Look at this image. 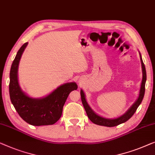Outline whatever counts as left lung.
<instances>
[{
    "label": "left lung",
    "instance_id": "obj_1",
    "mask_svg": "<svg viewBox=\"0 0 155 155\" xmlns=\"http://www.w3.org/2000/svg\"><path fill=\"white\" fill-rule=\"evenodd\" d=\"M140 56V60H141V64H142V69H143V81L141 83V87H140V94H139V97L137 101L133 104V106L130 107L129 110H128V112L126 113L125 114H124L123 116L117 119H104L103 117H101L95 114L94 112L91 110L90 107L87 103L86 98H85V95L83 91H81V101L82 104L84 107L85 110H86L87 116L89 118V119L94 123L95 124L99 126H107V127H112V126H118L119 124L122 123H124L126 121H128L133 115L134 114V113L136 112V111L138 109V106L140 105L141 102L143 99L144 95H145V82H146V78H147V75H146V70H145V64L143 62L142 58Z\"/></svg>",
    "mask_w": 155,
    "mask_h": 155
}]
</instances>
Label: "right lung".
Masks as SVG:
<instances>
[{
	"instance_id": "1",
	"label": "right lung",
	"mask_w": 155,
	"mask_h": 155,
	"mask_svg": "<svg viewBox=\"0 0 155 155\" xmlns=\"http://www.w3.org/2000/svg\"><path fill=\"white\" fill-rule=\"evenodd\" d=\"M27 43L17 52L10 69L9 92L10 100L21 118L33 126L52 125L62 116V109L71 91L77 90L76 83H68L58 88L44 98L33 99L21 91L17 80V69L21 54Z\"/></svg>"
}]
</instances>
